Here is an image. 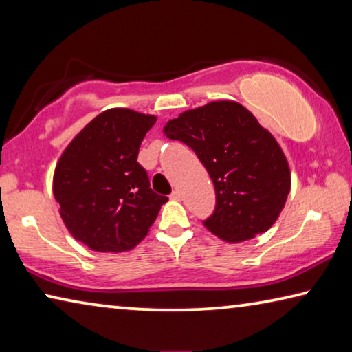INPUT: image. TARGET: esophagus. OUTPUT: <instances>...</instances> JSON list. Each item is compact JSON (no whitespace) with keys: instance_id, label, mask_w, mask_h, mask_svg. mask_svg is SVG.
Wrapping results in <instances>:
<instances>
[{"instance_id":"34e87169","label":"esophagus","mask_w":352,"mask_h":352,"mask_svg":"<svg viewBox=\"0 0 352 352\" xmlns=\"http://www.w3.org/2000/svg\"><path fill=\"white\" fill-rule=\"evenodd\" d=\"M170 197L172 199H175V200H182V197H183V194H182V190L180 189H175L174 192L170 194Z\"/></svg>"}]
</instances>
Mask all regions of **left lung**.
Listing matches in <instances>:
<instances>
[{
    "label": "left lung",
    "instance_id": "8db88e82",
    "mask_svg": "<svg viewBox=\"0 0 352 352\" xmlns=\"http://www.w3.org/2000/svg\"><path fill=\"white\" fill-rule=\"evenodd\" d=\"M164 135L192 148L211 177L216 210L204 225L212 234L237 243L276 222L290 192L289 163L252 111L216 100L170 119Z\"/></svg>",
    "mask_w": 352,
    "mask_h": 352
}]
</instances>
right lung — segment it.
Returning <instances> with one entry per match:
<instances>
[{"label":"right lung","mask_w":352,"mask_h":352,"mask_svg":"<svg viewBox=\"0 0 352 352\" xmlns=\"http://www.w3.org/2000/svg\"><path fill=\"white\" fill-rule=\"evenodd\" d=\"M157 116L105 110L65 148L52 190L71 236L100 253L127 252L144 239L168 197L153 192L138 163Z\"/></svg>","instance_id":"obj_1"}]
</instances>
